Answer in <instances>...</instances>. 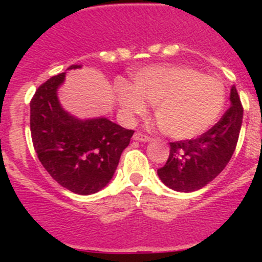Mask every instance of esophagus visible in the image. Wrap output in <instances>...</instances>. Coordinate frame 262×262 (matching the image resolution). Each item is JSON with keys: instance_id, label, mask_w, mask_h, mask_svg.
<instances>
[{"instance_id": "esophagus-1", "label": "esophagus", "mask_w": 262, "mask_h": 262, "mask_svg": "<svg viewBox=\"0 0 262 262\" xmlns=\"http://www.w3.org/2000/svg\"><path fill=\"white\" fill-rule=\"evenodd\" d=\"M134 141H138V142H149L150 138L146 134H142V133H136L133 136Z\"/></svg>"}]
</instances>
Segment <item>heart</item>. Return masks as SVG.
Wrapping results in <instances>:
<instances>
[{"label": "heart", "instance_id": "heart-1", "mask_svg": "<svg viewBox=\"0 0 262 262\" xmlns=\"http://www.w3.org/2000/svg\"><path fill=\"white\" fill-rule=\"evenodd\" d=\"M121 109L143 114L153 105L163 133L185 141L205 133L215 124L226 104V86L213 76L185 66H162L139 71L134 89L120 81L116 87Z\"/></svg>", "mask_w": 262, "mask_h": 262}]
</instances>
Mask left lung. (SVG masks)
Masks as SVG:
<instances>
[{
	"label": "left lung",
	"instance_id": "1",
	"mask_svg": "<svg viewBox=\"0 0 262 262\" xmlns=\"http://www.w3.org/2000/svg\"><path fill=\"white\" fill-rule=\"evenodd\" d=\"M231 106L221 120L196 139L170 143V156L157 173L175 191L191 192L204 187L224 170L236 149L244 118L238 92L232 86Z\"/></svg>",
	"mask_w": 262,
	"mask_h": 262
}]
</instances>
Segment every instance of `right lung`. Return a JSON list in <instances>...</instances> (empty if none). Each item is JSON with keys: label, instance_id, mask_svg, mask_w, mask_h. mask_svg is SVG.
I'll return each instance as SVG.
<instances>
[{"label": "right lung", "instance_id": "obj_1", "mask_svg": "<svg viewBox=\"0 0 262 262\" xmlns=\"http://www.w3.org/2000/svg\"><path fill=\"white\" fill-rule=\"evenodd\" d=\"M81 68L71 66L68 70ZM66 72L53 76L30 101V130L39 161L60 186L80 195L104 189L114 176L134 130L107 118L82 119L66 112L58 89Z\"/></svg>", "mask_w": 262, "mask_h": 262}]
</instances>
